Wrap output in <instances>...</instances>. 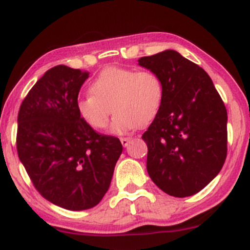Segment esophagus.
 Wrapping results in <instances>:
<instances>
[{"label": "esophagus", "mask_w": 250, "mask_h": 250, "mask_svg": "<svg viewBox=\"0 0 250 250\" xmlns=\"http://www.w3.org/2000/svg\"><path fill=\"white\" fill-rule=\"evenodd\" d=\"M131 141H133V137H121V143L123 147H127Z\"/></svg>", "instance_id": "obj_1"}]
</instances>
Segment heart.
<instances>
[{
	"label": "heart",
	"mask_w": 250,
	"mask_h": 250,
	"mask_svg": "<svg viewBox=\"0 0 250 250\" xmlns=\"http://www.w3.org/2000/svg\"><path fill=\"white\" fill-rule=\"evenodd\" d=\"M90 94L76 102L77 113L89 127L101 130L115 114L111 131L125 134L150 123L165 99L161 77L151 70L107 68L89 85Z\"/></svg>",
	"instance_id": "1"
}]
</instances>
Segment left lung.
Wrapping results in <instances>:
<instances>
[{"label":"left lung","mask_w":250,"mask_h":250,"mask_svg":"<svg viewBox=\"0 0 250 250\" xmlns=\"http://www.w3.org/2000/svg\"><path fill=\"white\" fill-rule=\"evenodd\" d=\"M161 77L165 99L142 135L150 179L170 196L199 193L222 169L227 156V110L211 79L175 50L139 60Z\"/></svg>","instance_id":"8db88e82"}]
</instances>
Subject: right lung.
<instances>
[{
	"instance_id": "obj_1",
	"label": "right lung",
	"mask_w": 250,
	"mask_h": 250,
	"mask_svg": "<svg viewBox=\"0 0 250 250\" xmlns=\"http://www.w3.org/2000/svg\"><path fill=\"white\" fill-rule=\"evenodd\" d=\"M88 71L56 65L30 89L17 116L20 161L36 190L68 210L99 205L122 153L115 136L97 134L76 109Z\"/></svg>"
}]
</instances>
